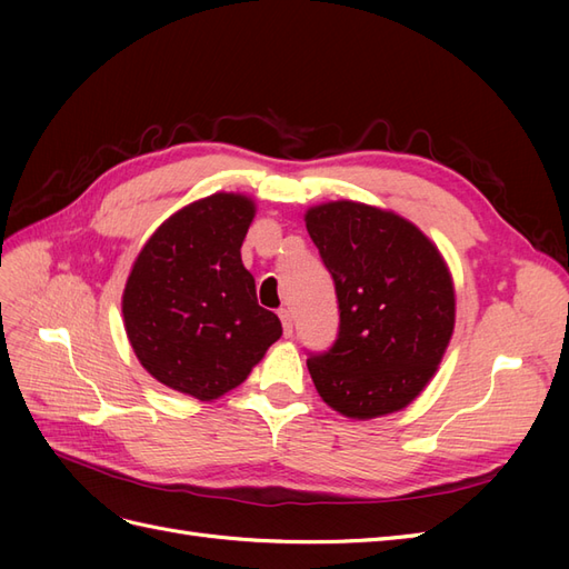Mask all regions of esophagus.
Wrapping results in <instances>:
<instances>
[{
	"mask_svg": "<svg viewBox=\"0 0 569 569\" xmlns=\"http://www.w3.org/2000/svg\"><path fill=\"white\" fill-rule=\"evenodd\" d=\"M278 316H280V320H282V332H284V337H291V332H295V325H291L289 308H280Z\"/></svg>",
	"mask_w": 569,
	"mask_h": 569,
	"instance_id": "esophagus-1",
	"label": "esophagus"
}]
</instances>
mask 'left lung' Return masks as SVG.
<instances>
[{"mask_svg":"<svg viewBox=\"0 0 569 569\" xmlns=\"http://www.w3.org/2000/svg\"><path fill=\"white\" fill-rule=\"evenodd\" d=\"M306 230L339 308L335 343L306 360L318 393L358 420L406 408L453 332V284L437 247L412 222L356 201L316 206Z\"/></svg>","mask_w":569,"mask_h":569,"instance_id":"obj_1","label":"left lung"}]
</instances>
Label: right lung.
Returning a JSON list of instances; mask_svg holds the SVG:
<instances>
[{
	"instance_id": "obj_1",
	"label": "right lung",
	"mask_w": 569,
	"mask_h": 569,
	"mask_svg": "<svg viewBox=\"0 0 569 569\" xmlns=\"http://www.w3.org/2000/svg\"><path fill=\"white\" fill-rule=\"evenodd\" d=\"M251 220L253 201L242 194L184 206L151 234L126 284V332L140 363L201 401L242 385L282 337L239 253Z\"/></svg>"
}]
</instances>
